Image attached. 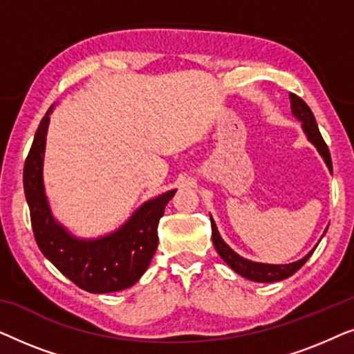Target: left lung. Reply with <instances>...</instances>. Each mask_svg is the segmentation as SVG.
I'll return each mask as SVG.
<instances>
[{"label":"left lung","mask_w":354,"mask_h":354,"mask_svg":"<svg viewBox=\"0 0 354 354\" xmlns=\"http://www.w3.org/2000/svg\"><path fill=\"white\" fill-rule=\"evenodd\" d=\"M290 106H292V114L297 118L299 122H301V129L304 135H306L308 142H311L316 149L321 154L324 162L328 167V171L332 172V159L330 153H328V148L326 142H324L321 132H319V127L316 124V119H314L313 111L309 109V106L304 103V101L299 98V96L290 93ZM211 217V227H212V243H214V248L222 259L225 261L227 264L230 266L232 270H235L236 274H240L241 277L253 280V282H263V283H270V282H279V280H283L293 275L297 270L301 268V266L306 263V261L311 258V254L316 250V246L309 251V253L304 256V258L295 261V263L288 264H266V263H256V261H250L235 253L234 250L230 248L229 245L222 240V236L217 230V225L214 219ZM327 232V229H326ZM324 232V235H326Z\"/></svg>","instance_id":"obj_1"}]
</instances>
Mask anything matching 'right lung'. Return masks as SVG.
Segmentation results:
<instances>
[{"mask_svg":"<svg viewBox=\"0 0 354 354\" xmlns=\"http://www.w3.org/2000/svg\"><path fill=\"white\" fill-rule=\"evenodd\" d=\"M51 106L38 125L24 166V192L30 209L38 248L77 287L90 293H111L132 287L148 269L158 248V224L164 207L177 190L145 201L119 229L96 239L71 234L53 216L48 201L43 164Z\"/></svg>","mask_w":354,"mask_h":354,"instance_id":"add662e5","label":"right lung"}]
</instances>
